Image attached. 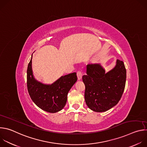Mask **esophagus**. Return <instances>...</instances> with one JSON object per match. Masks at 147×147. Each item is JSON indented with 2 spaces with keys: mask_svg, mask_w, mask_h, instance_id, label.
<instances>
[{
  "mask_svg": "<svg viewBox=\"0 0 147 147\" xmlns=\"http://www.w3.org/2000/svg\"><path fill=\"white\" fill-rule=\"evenodd\" d=\"M77 78H78V80H80L82 78V73L80 71H78L77 72Z\"/></svg>",
  "mask_w": 147,
  "mask_h": 147,
  "instance_id": "34e87169",
  "label": "esophagus"
}]
</instances>
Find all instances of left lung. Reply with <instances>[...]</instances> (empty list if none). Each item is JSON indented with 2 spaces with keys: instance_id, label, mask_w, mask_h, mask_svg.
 <instances>
[{
  "instance_id": "8db88e82",
  "label": "left lung",
  "mask_w": 147,
  "mask_h": 147,
  "mask_svg": "<svg viewBox=\"0 0 147 147\" xmlns=\"http://www.w3.org/2000/svg\"><path fill=\"white\" fill-rule=\"evenodd\" d=\"M86 73L82 79L86 86L84 97L88 107L102 112L115 106L123 95L126 81V69L123 61L117 59L115 68L107 73L99 64H90Z\"/></svg>"
}]
</instances>
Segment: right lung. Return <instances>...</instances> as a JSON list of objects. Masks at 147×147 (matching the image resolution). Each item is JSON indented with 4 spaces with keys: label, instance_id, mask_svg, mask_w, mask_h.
I'll return each mask as SVG.
<instances>
[{
    "label": "right lung",
    "instance_id": "add662e5",
    "mask_svg": "<svg viewBox=\"0 0 147 147\" xmlns=\"http://www.w3.org/2000/svg\"><path fill=\"white\" fill-rule=\"evenodd\" d=\"M31 65L32 57L27 76V90L31 99L36 106L46 112L60 111L65 106L68 92L77 80L76 73L62 76L51 85H44L34 78Z\"/></svg>",
    "mask_w": 147,
    "mask_h": 147
}]
</instances>
